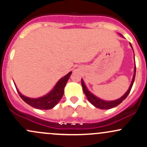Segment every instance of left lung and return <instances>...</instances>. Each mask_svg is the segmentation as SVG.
<instances>
[{
  "label": "left lung",
  "mask_w": 147,
  "mask_h": 147,
  "mask_svg": "<svg viewBox=\"0 0 147 147\" xmlns=\"http://www.w3.org/2000/svg\"><path fill=\"white\" fill-rule=\"evenodd\" d=\"M136 67H135V73H134V75H133V80H132V82L131 85H130L129 89H128V91L126 92V94H125L123 96H121V98H119L117 100H113V101H105V100H101L100 99V98H97V97L95 96L94 95L92 94L91 92L88 91V90L87 89L86 86H85V85L84 84L83 80H81V85L82 87V90H83V92L85 93V94L86 95L87 99H88L89 101H90L92 105H94L96 108H100V109H110V108H113L114 107L117 106L118 105H119L120 103H121V102H122L123 100L126 98L127 96L128 95V94H129L130 92H131V88L133 85V82H134V80H135V77H136Z\"/></svg>",
  "instance_id": "left-lung-1"
}]
</instances>
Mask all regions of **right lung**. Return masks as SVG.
<instances>
[{
	"instance_id": "add662e5",
	"label": "right lung",
	"mask_w": 147,
	"mask_h": 147,
	"mask_svg": "<svg viewBox=\"0 0 147 147\" xmlns=\"http://www.w3.org/2000/svg\"><path fill=\"white\" fill-rule=\"evenodd\" d=\"M71 72L66 75L65 77L61 78L51 92H49L47 95L38 98H30L22 95L16 88L18 93L23 100L26 103L33 107L34 108L40 110H49L55 106L62 98L64 94V88H65L67 82L68 81Z\"/></svg>"
}]
</instances>
